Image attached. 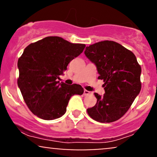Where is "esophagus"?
Instances as JSON below:
<instances>
[{
	"label": "esophagus",
	"instance_id": "1",
	"mask_svg": "<svg viewBox=\"0 0 157 157\" xmlns=\"http://www.w3.org/2000/svg\"><path fill=\"white\" fill-rule=\"evenodd\" d=\"M90 94H91V92H90V91H87V90H84L83 94L85 95V96H87V95H89Z\"/></svg>",
	"mask_w": 157,
	"mask_h": 157
}]
</instances>
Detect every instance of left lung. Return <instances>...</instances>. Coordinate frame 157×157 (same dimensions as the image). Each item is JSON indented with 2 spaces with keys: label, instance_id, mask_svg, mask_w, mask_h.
<instances>
[{
  "label": "left lung",
  "instance_id": "8db88e82",
  "mask_svg": "<svg viewBox=\"0 0 157 157\" xmlns=\"http://www.w3.org/2000/svg\"><path fill=\"white\" fill-rule=\"evenodd\" d=\"M84 53L96 65L105 89L102 97L94 94L97 103L87 109L88 114L100 122L117 121L130 109L141 90V66L132 52L114 41L90 45Z\"/></svg>",
  "mask_w": 157,
  "mask_h": 157
}]
</instances>
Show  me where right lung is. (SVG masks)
Listing matches in <instances>:
<instances>
[{
    "instance_id": "1",
    "label": "right lung",
    "mask_w": 157,
    "mask_h": 157,
    "mask_svg": "<svg viewBox=\"0 0 157 157\" xmlns=\"http://www.w3.org/2000/svg\"><path fill=\"white\" fill-rule=\"evenodd\" d=\"M85 47V44H71L57 36L46 37L26 46L17 61V85L34 114L45 120L60 117L71 97L83 94L80 85L58 84L57 79Z\"/></svg>"
}]
</instances>
